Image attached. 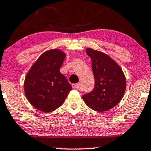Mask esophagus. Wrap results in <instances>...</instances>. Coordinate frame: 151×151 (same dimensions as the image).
<instances>
[{"mask_svg": "<svg viewBox=\"0 0 151 151\" xmlns=\"http://www.w3.org/2000/svg\"><path fill=\"white\" fill-rule=\"evenodd\" d=\"M80 87V83H73L72 84V88H74V89H78Z\"/></svg>", "mask_w": 151, "mask_h": 151, "instance_id": "obj_1", "label": "esophagus"}]
</instances>
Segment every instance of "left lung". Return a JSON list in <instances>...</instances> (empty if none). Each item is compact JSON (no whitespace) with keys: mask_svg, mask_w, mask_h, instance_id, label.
I'll return each mask as SVG.
<instances>
[{"mask_svg":"<svg viewBox=\"0 0 151 151\" xmlns=\"http://www.w3.org/2000/svg\"><path fill=\"white\" fill-rule=\"evenodd\" d=\"M91 58L95 87L82 99L88 108L98 112L108 111L120 102L126 90V78L115 60L104 52L87 48Z\"/></svg>","mask_w":151,"mask_h":151,"instance_id":"8db88e82","label":"left lung"}]
</instances>
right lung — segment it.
Listing matches in <instances>:
<instances>
[{
  "instance_id": "1",
  "label": "right lung",
  "mask_w": 151,
  "mask_h": 151,
  "mask_svg": "<svg viewBox=\"0 0 151 151\" xmlns=\"http://www.w3.org/2000/svg\"><path fill=\"white\" fill-rule=\"evenodd\" d=\"M65 53L59 49L46 50L27 72L24 83L25 95L30 104L43 112H50L63 104L72 89L60 72Z\"/></svg>"
}]
</instances>
